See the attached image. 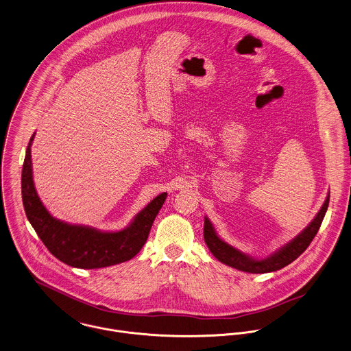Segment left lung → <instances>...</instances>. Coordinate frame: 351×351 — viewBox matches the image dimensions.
Segmentation results:
<instances>
[{
    "instance_id": "left-lung-1",
    "label": "left lung",
    "mask_w": 351,
    "mask_h": 351,
    "mask_svg": "<svg viewBox=\"0 0 351 351\" xmlns=\"http://www.w3.org/2000/svg\"><path fill=\"white\" fill-rule=\"evenodd\" d=\"M330 204V195H327L322 209L316 214L313 221L298 234L295 236L290 243L283 245L276 254L270 255L266 259H254L239 250L233 248L232 245L226 244L223 240H221L209 218L205 217V226H204V237L205 243L209 247L211 254L221 262L225 263L233 269H237L240 271L252 273V274H263V273H271L283 269L285 266L290 265L293 261H295L312 243L313 237L316 236L323 218L326 215V211Z\"/></svg>"
}]
</instances>
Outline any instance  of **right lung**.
<instances>
[{"mask_svg":"<svg viewBox=\"0 0 351 351\" xmlns=\"http://www.w3.org/2000/svg\"><path fill=\"white\" fill-rule=\"evenodd\" d=\"M34 137L35 133L28 142L23 164L21 195L27 218L46 248L57 259L77 269H100L134 258L146 243L167 193L156 197L134 217L128 228L119 232H101L95 228L60 221L46 210L34 186L31 162Z\"/></svg>","mask_w":351,"mask_h":351,"instance_id":"obj_1","label":"right lung"}]
</instances>
